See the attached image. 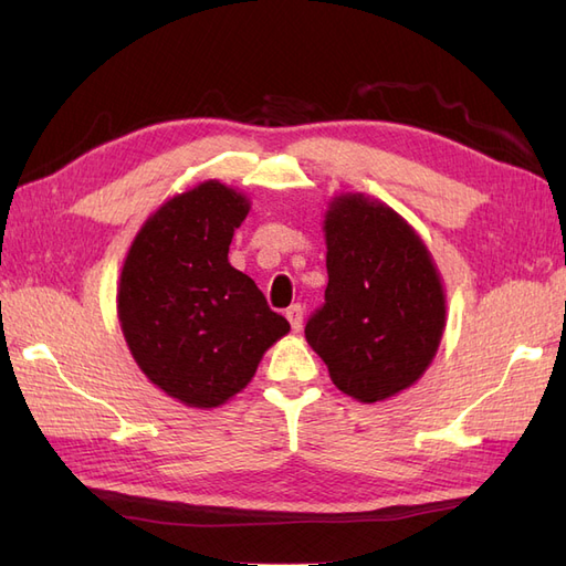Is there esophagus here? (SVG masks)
Returning a JSON list of instances; mask_svg holds the SVG:
<instances>
[{
	"label": "esophagus",
	"mask_w": 566,
	"mask_h": 566,
	"mask_svg": "<svg viewBox=\"0 0 566 566\" xmlns=\"http://www.w3.org/2000/svg\"><path fill=\"white\" fill-rule=\"evenodd\" d=\"M302 316H304V312H302L300 304H293V306H287V310H285V318L290 321V328H293V333L302 331Z\"/></svg>",
	"instance_id": "esophagus-1"
}]
</instances>
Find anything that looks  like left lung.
<instances>
[{
  "label": "left lung",
  "instance_id": "obj_1",
  "mask_svg": "<svg viewBox=\"0 0 566 566\" xmlns=\"http://www.w3.org/2000/svg\"><path fill=\"white\" fill-rule=\"evenodd\" d=\"M323 235L328 287L306 342L347 397H397L430 368L447 328L434 256L397 210L366 193L333 196Z\"/></svg>",
  "mask_w": 566,
  "mask_h": 566
}]
</instances>
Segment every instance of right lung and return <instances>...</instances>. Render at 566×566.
<instances>
[{
    "label": "right lung",
    "mask_w": 566,
    "mask_h": 566,
    "mask_svg": "<svg viewBox=\"0 0 566 566\" xmlns=\"http://www.w3.org/2000/svg\"><path fill=\"white\" fill-rule=\"evenodd\" d=\"M250 198L219 179L175 193L136 231L119 271L117 321L129 354L167 397L210 410L254 378L290 323L229 264Z\"/></svg>",
    "instance_id": "add662e5"
}]
</instances>
